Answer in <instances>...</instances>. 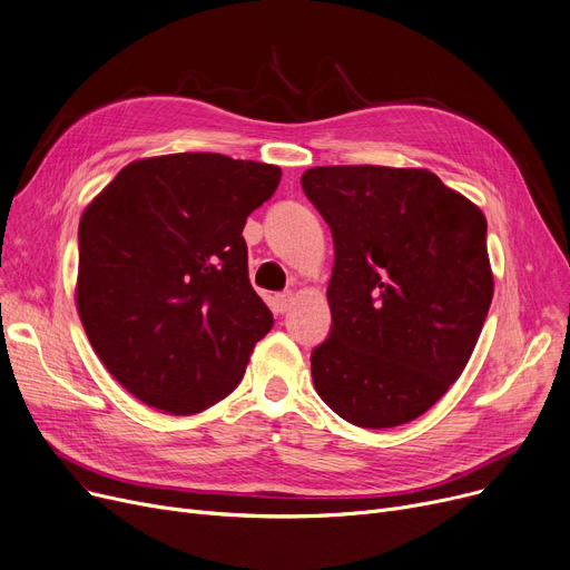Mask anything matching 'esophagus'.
<instances>
[{
	"instance_id": "34e87169",
	"label": "esophagus",
	"mask_w": 570,
	"mask_h": 570,
	"mask_svg": "<svg viewBox=\"0 0 570 570\" xmlns=\"http://www.w3.org/2000/svg\"><path fill=\"white\" fill-rule=\"evenodd\" d=\"M275 303H277V312H288L291 309V305H293V291H284V293H279L277 297H275Z\"/></svg>"
}]
</instances>
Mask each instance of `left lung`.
I'll list each match as a JSON object with an SVG mask.
<instances>
[{
    "mask_svg": "<svg viewBox=\"0 0 570 570\" xmlns=\"http://www.w3.org/2000/svg\"><path fill=\"white\" fill-rule=\"evenodd\" d=\"M301 183L335 239L316 393L357 428L411 423L481 337L494 293L485 215L425 168L318 166Z\"/></svg>",
    "mask_w": 570,
    "mask_h": 570,
    "instance_id": "1",
    "label": "left lung"
}]
</instances>
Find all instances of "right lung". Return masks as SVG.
<instances>
[{
    "instance_id": "right-lung-1",
    "label": "right lung",
    "mask_w": 570,
    "mask_h": 570,
    "mask_svg": "<svg viewBox=\"0 0 570 570\" xmlns=\"http://www.w3.org/2000/svg\"><path fill=\"white\" fill-rule=\"evenodd\" d=\"M282 168L215 153L131 161L85 207L76 307L112 379L194 415L235 391L273 314L249 282L243 228Z\"/></svg>"
}]
</instances>
